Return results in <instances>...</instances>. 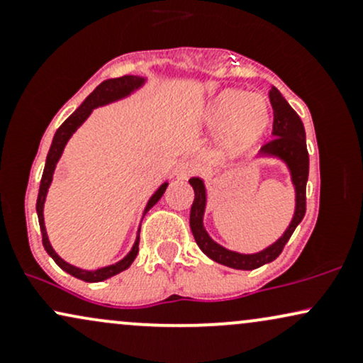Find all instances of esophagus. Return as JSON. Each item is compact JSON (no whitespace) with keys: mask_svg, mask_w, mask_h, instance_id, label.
Here are the masks:
<instances>
[{"mask_svg":"<svg viewBox=\"0 0 363 363\" xmlns=\"http://www.w3.org/2000/svg\"><path fill=\"white\" fill-rule=\"evenodd\" d=\"M196 172H198V165L191 164V162H186V164L179 165V167H177V179H182V181H186V179L193 177Z\"/></svg>","mask_w":363,"mask_h":363,"instance_id":"1","label":"esophagus"}]
</instances>
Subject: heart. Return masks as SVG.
<instances>
[{
  "mask_svg": "<svg viewBox=\"0 0 363 363\" xmlns=\"http://www.w3.org/2000/svg\"><path fill=\"white\" fill-rule=\"evenodd\" d=\"M269 118L272 112L264 97L230 89L223 90L211 102L206 119L215 131H225L227 148L239 153L264 135Z\"/></svg>",
  "mask_w": 363,
  "mask_h": 363,
  "instance_id": "b5f03b06",
  "label": "heart"
}]
</instances>
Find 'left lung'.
I'll return each mask as SVG.
<instances>
[{"label": "left lung", "mask_w": 363, "mask_h": 363, "mask_svg": "<svg viewBox=\"0 0 363 363\" xmlns=\"http://www.w3.org/2000/svg\"><path fill=\"white\" fill-rule=\"evenodd\" d=\"M269 102L273 107V136L272 141L262 145L259 155L278 157L289 165L291 174V182L295 186V215L291 218L289 228L285 230L277 242L266 247L264 251L256 254H239L216 244L203 227V215L206 206V189L201 179H189V184L194 189V201L191 206L189 225L196 244L210 259L234 269H256L259 266L272 262L280 256L285 244L294 234L297 225L302 222L306 215V186L309 177V153L306 145V129L298 114L290 107L280 90L272 86L269 90Z\"/></svg>", "instance_id": "8db88e82"}]
</instances>
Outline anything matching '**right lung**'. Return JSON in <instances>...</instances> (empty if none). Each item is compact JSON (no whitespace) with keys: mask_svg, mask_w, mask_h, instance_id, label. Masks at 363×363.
Here are the masks:
<instances>
[{"mask_svg":"<svg viewBox=\"0 0 363 363\" xmlns=\"http://www.w3.org/2000/svg\"><path fill=\"white\" fill-rule=\"evenodd\" d=\"M143 82H145L143 78L133 77V74H124V77L111 78V80L102 82L101 85H99L97 89L91 91L89 97H86L85 101H83L82 106L78 107V109L74 111L73 114L69 116V118L66 119L60 128H57L56 135H54V138H52L51 148H49L48 158H45V167H44V172H43V179H40L39 196H37V206H35L37 208V216H39L40 232H43L44 249H45V251H48L49 256H51L52 259L56 261V264L60 266L61 269H65L66 273H69L74 278H80V280H83V281L97 283V281L107 280V278L114 277V274L124 272V269H128L129 266H131V262L135 261L136 254H138L140 230H138V237H136V242H135V245H133L131 251H129V254H128L126 257H124V259H121L119 262H116V264L106 266V268H101V269H95V272H85V269L74 268V266L68 264V262H66V261H62L61 257L57 256L56 252H54V249L51 247V244H49L48 232H45V225H44V201H45V194H48L49 186H51L54 169H56L57 160H60L62 150H65V145L68 143V140L72 138V135H73L74 131H77L78 126H82L83 121L89 118L90 112L94 111L95 107L106 106V104L119 101V99L126 97V95L131 94L133 90H136V89H138V86L143 85ZM165 189H167V182H164V184L158 187L157 193L153 194L152 198H150L148 205H147V208H145V213H147L150 208L155 205L158 199L162 198V194L165 193Z\"/></svg>","mask_w":363,"mask_h":363,"instance_id":"obj_1","label":"right lung"}]
</instances>
